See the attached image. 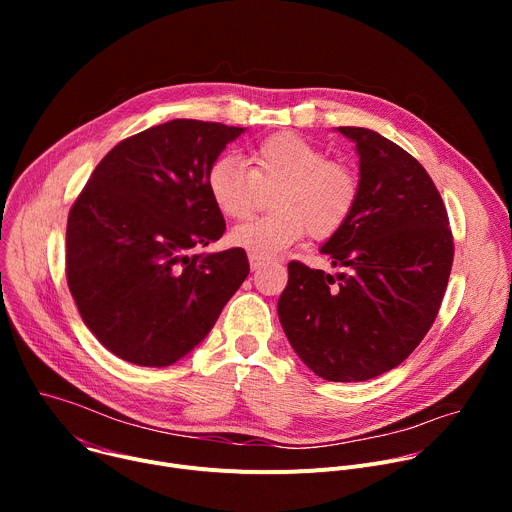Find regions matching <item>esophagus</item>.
<instances>
[{
    "instance_id": "obj_1",
    "label": "esophagus",
    "mask_w": 512,
    "mask_h": 512,
    "mask_svg": "<svg viewBox=\"0 0 512 512\" xmlns=\"http://www.w3.org/2000/svg\"><path fill=\"white\" fill-rule=\"evenodd\" d=\"M249 265H251L253 271H259V269L263 267V259H259V257H255V255H249Z\"/></svg>"
}]
</instances>
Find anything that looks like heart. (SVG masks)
<instances>
[{
	"label": "heart",
	"instance_id": "b5f03b06",
	"mask_svg": "<svg viewBox=\"0 0 512 512\" xmlns=\"http://www.w3.org/2000/svg\"><path fill=\"white\" fill-rule=\"evenodd\" d=\"M249 166L233 156L216 158L206 172L214 208L227 218L247 216L261 188H275L271 216L249 218L231 231V243L259 259H273L300 243L308 231L316 239L336 235L358 204V178L306 137L283 131L251 150Z\"/></svg>",
	"mask_w": 512,
	"mask_h": 512
}]
</instances>
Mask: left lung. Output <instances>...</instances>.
Instances as JSON below:
<instances>
[{
  "label": "left lung",
  "instance_id": "8db88e82",
  "mask_svg": "<svg viewBox=\"0 0 512 512\" xmlns=\"http://www.w3.org/2000/svg\"><path fill=\"white\" fill-rule=\"evenodd\" d=\"M358 156V204L320 249L324 273L287 265L281 328L318 377L375 379L423 340L448 287L454 241L444 200L423 166L397 143L364 127H338Z\"/></svg>",
  "mask_w": 512,
  "mask_h": 512
}]
</instances>
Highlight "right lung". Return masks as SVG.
I'll return each mask as SVG.
<instances>
[{
	"label": "right lung",
	"mask_w": 512,
	"mask_h": 512,
	"mask_svg": "<svg viewBox=\"0 0 512 512\" xmlns=\"http://www.w3.org/2000/svg\"><path fill=\"white\" fill-rule=\"evenodd\" d=\"M245 127L174 119L123 139L99 162L66 225V279L85 326L115 356L170 367L212 330L249 275L223 237L206 172Z\"/></svg>",
	"instance_id": "add662e5"
}]
</instances>
